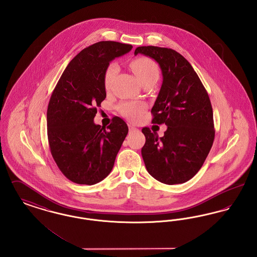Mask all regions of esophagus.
I'll return each instance as SVG.
<instances>
[{
    "mask_svg": "<svg viewBox=\"0 0 257 257\" xmlns=\"http://www.w3.org/2000/svg\"><path fill=\"white\" fill-rule=\"evenodd\" d=\"M128 128H130V132H135V131H137V128L135 127V125H133V124H128Z\"/></svg>",
    "mask_w": 257,
    "mask_h": 257,
    "instance_id": "obj_1",
    "label": "esophagus"
}]
</instances>
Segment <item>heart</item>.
Segmentation results:
<instances>
[{
	"label": "heart",
	"mask_w": 257,
	"mask_h": 257,
	"mask_svg": "<svg viewBox=\"0 0 257 257\" xmlns=\"http://www.w3.org/2000/svg\"><path fill=\"white\" fill-rule=\"evenodd\" d=\"M130 66L133 69L135 76L142 85L148 82L155 83L160 76V69L158 65L152 59L147 57L135 58L131 62ZM117 71H118V68L116 64L111 63L107 66L103 76V83L106 89H108L110 83L112 81L114 75L117 73ZM145 108H146V105L143 102H139V101L138 102L123 101L121 102L118 106L119 112L124 117L131 120L138 119L140 115L144 112Z\"/></svg>",
	"instance_id": "b5f03b06"
}]
</instances>
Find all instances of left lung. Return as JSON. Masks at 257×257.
Segmentation results:
<instances>
[{
	"label": "left lung",
	"mask_w": 257,
	"mask_h": 257,
	"mask_svg": "<svg viewBox=\"0 0 257 257\" xmlns=\"http://www.w3.org/2000/svg\"><path fill=\"white\" fill-rule=\"evenodd\" d=\"M135 54L154 59L162 69V88L151 110L152 122L165 123L162 137L143 127L141 149L149 174L166 185L188 182L202 167L215 138L208 93L189 62L175 50L140 46Z\"/></svg>",
	"instance_id": "8db88e82"
}]
</instances>
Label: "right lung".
<instances>
[{
  "instance_id": "1",
  "label": "right lung",
  "mask_w": 257,
  "mask_h": 257,
  "mask_svg": "<svg viewBox=\"0 0 257 257\" xmlns=\"http://www.w3.org/2000/svg\"><path fill=\"white\" fill-rule=\"evenodd\" d=\"M131 44L99 41L83 49L64 70L47 108V136L61 172L73 183L95 185L111 172L128 133L114 117L105 127L95 124L96 107L106 97L103 83L109 63L132 50Z\"/></svg>"
}]
</instances>
